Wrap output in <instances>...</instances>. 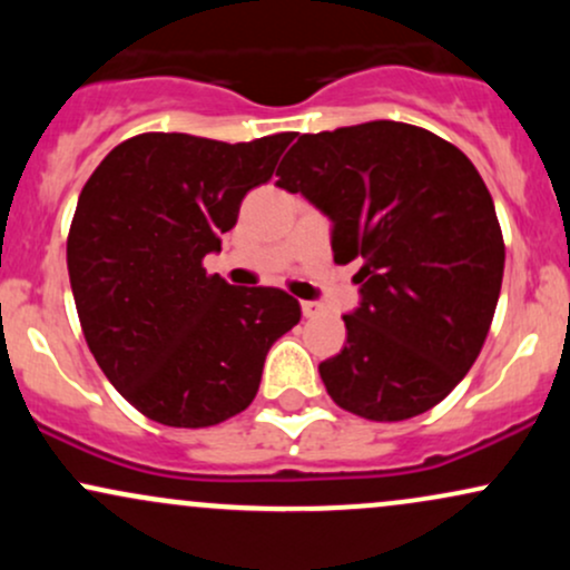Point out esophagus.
<instances>
[{
    "label": "esophagus",
    "mask_w": 570,
    "mask_h": 570,
    "mask_svg": "<svg viewBox=\"0 0 570 570\" xmlns=\"http://www.w3.org/2000/svg\"><path fill=\"white\" fill-rule=\"evenodd\" d=\"M299 307H303V316L305 318L318 316V311H322V305H318V303H299Z\"/></svg>",
    "instance_id": "esophagus-1"
}]
</instances>
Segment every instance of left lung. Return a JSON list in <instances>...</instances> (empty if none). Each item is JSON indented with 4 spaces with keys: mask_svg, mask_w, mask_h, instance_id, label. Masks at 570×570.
Listing matches in <instances>:
<instances>
[{
    "mask_svg": "<svg viewBox=\"0 0 570 570\" xmlns=\"http://www.w3.org/2000/svg\"><path fill=\"white\" fill-rule=\"evenodd\" d=\"M276 176L332 219L337 265L362 259L348 343L318 364L332 402L381 423L440 404L480 356L503 278L474 163L426 128L372 120L299 136Z\"/></svg>",
    "mask_w": 570,
    "mask_h": 570,
    "instance_id": "obj_1",
    "label": "left lung"
}]
</instances>
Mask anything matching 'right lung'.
I'll use <instances>...</instances> for the list:
<instances>
[{"mask_svg": "<svg viewBox=\"0 0 570 570\" xmlns=\"http://www.w3.org/2000/svg\"><path fill=\"white\" fill-rule=\"evenodd\" d=\"M292 139L139 134L85 181L67 238L77 316L98 367L149 421L206 429L244 412L271 345L299 322L284 289L203 267Z\"/></svg>", "mask_w": 570, "mask_h": 570, "instance_id": "add662e5", "label": "right lung"}]
</instances>
